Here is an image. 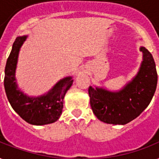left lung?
Here are the masks:
<instances>
[{"label":"left lung","instance_id":"left-lung-1","mask_svg":"<svg viewBox=\"0 0 159 159\" xmlns=\"http://www.w3.org/2000/svg\"><path fill=\"white\" fill-rule=\"evenodd\" d=\"M143 61L134 79L122 91L111 92L105 89L88 88L90 104L100 120L113 125H125L137 118L149 105L157 87L158 74L153 57L142 48Z\"/></svg>","mask_w":159,"mask_h":159}]
</instances>
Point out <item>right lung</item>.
<instances>
[{"label": "right lung", "instance_id": "right-lung-1", "mask_svg": "<svg viewBox=\"0 0 159 159\" xmlns=\"http://www.w3.org/2000/svg\"><path fill=\"white\" fill-rule=\"evenodd\" d=\"M25 39L26 36L16 39L6 61L4 79L6 97L14 111L27 123L35 125L53 123L62 114L64 96L73 80L71 77L62 79L48 94L37 98L28 97L19 91L15 82V72L19 50Z\"/></svg>", "mask_w": 159, "mask_h": 159}]
</instances>
